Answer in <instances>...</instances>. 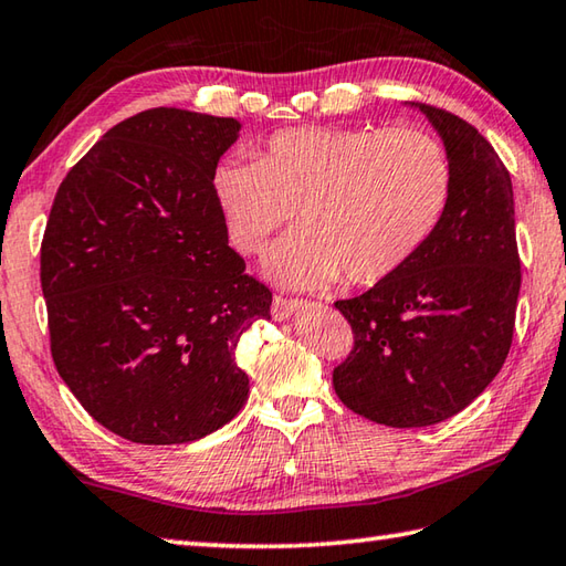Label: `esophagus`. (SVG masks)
I'll return each mask as SVG.
<instances>
[{"label": "esophagus", "instance_id": "1", "mask_svg": "<svg viewBox=\"0 0 566 566\" xmlns=\"http://www.w3.org/2000/svg\"><path fill=\"white\" fill-rule=\"evenodd\" d=\"M298 308H302V302H296V298H284V296H274L272 298V316H274V321L292 318V314H296Z\"/></svg>", "mask_w": 566, "mask_h": 566}]
</instances>
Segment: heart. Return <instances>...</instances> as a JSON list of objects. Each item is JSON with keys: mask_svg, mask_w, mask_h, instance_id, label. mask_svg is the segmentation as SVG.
Returning a JSON list of instances; mask_svg holds the SVG:
<instances>
[{"mask_svg": "<svg viewBox=\"0 0 566 566\" xmlns=\"http://www.w3.org/2000/svg\"><path fill=\"white\" fill-rule=\"evenodd\" d=\"M210 193L240 252H258L298 208L304 228L264 260L274 282L318 290L346 274L378 284L434 235L451 161L422 127H302L272 135L260 159L220 161Z\"/></svg>", "mask_w": 566, "mask_h": 566, "instance_id": "heart-1", "label": "heart"}]
</instances>
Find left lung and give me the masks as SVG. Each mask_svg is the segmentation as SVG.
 Returning <instances> with one entry per match:
<instances>
[{
	"label": "left lung",
	"instance_id": "1",
	"mask_svg": "<svg viewBox=\"0 0 566 566\" xmlns=\"http://www.w3.org/2000/svg\"><path fill=\"white\" fill-rule=\"evenodd\" d=\"M434 127L451 161V196L434 235L400 272L336 302L356 348L334 370L338 400L397 429L459 415L501 373L520 294L513 181L479 129L405 103Z\"/></svg>",
	"mask_w": 566,
	"mask_h": 566
}]
</instances>
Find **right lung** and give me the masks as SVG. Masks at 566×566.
Instances as JSON below:
<instances>
[{
    "label": "right lung",
    "instance_id": "obj_1",
    "mask_svg": "<svg viewBox=\"0 0 566 566\" xmlns=\"http://www.w3.org/2000/svg\"><path fill=\"white\" fill-rule=\"evenodd\" d=\"M242 125L154 107L65 176L41 245L51 353L87 415L135 444H186L248 400L235 348L270 318L210 193Z\"/></svg>",
    "mask_w": 566,
    "mask_h": 566
}]
</instances>
